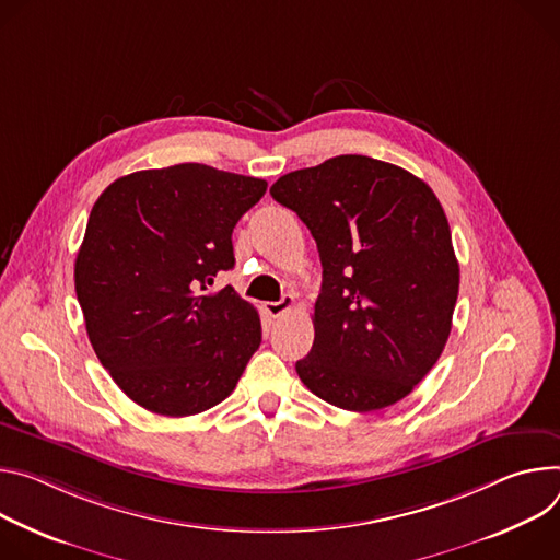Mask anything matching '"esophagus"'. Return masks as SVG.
<instances>
[{
    "mask_svg": "<svg viewBox=\"0 0 560 560\" xmlns=\"http://www.w3.org/2000/svg\"><path fill=\"white\" fill-rule=\"evenodd\" d=\"M295 304V298L293 295H284L282 300L278 302H265V314L271 316V318H280L282 314H287L289 308Z\"/></svg>",
    "mask_w": 560,
    "mask_h": 560,
    "instance_id": "34e87169",
    "label": "esophagus"
}]
</instances>
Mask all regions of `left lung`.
<instances>
[{"mask_svg":"<svg viewBox=\"0 0 560 560\" xmlns=\"http://www.w3.org/2000/svg\"><path fill=\"white\" fill-rule=\"evenodd\" d=\"M271 196L312 231L323 262L300 381L347 411L402 400L441 358L458 298L439 198L409 171L366 155L291 171Z\"/></svg>","mask_w":560,"mask_h":560,"instance_id":"obj_1","label":"left lung"}]
</instances>
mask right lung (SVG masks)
I'll use <instances>...</instances> for the list:
<instances>
[{
	"instance_id": "obj_1",
	"label": "right lung",
	"mask_w": 560,
	"mask_h": 560,
	"mask_svg": "<svg viewBox=\"0 0 560 560\" xmlns=\"http://www.w3.org/2000/svg\"><path fill=\"white\" fill-rule=\"evenodd\" d=\"M265 191V179L189 162L124 175L93 205L75 291L102 366L140 407L207 411L260 347L254 304L211 287L233 269V226Z\"/></svg>"
}]
</instances>
